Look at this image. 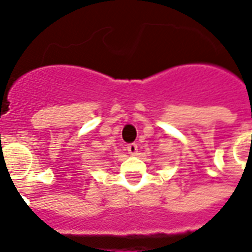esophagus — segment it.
Wrapping results in <instances>:
<instances>
[{
    "label": "esophagus",
    "instance_id": "esophagus-1",
    "mask_svg": "<svg viewBox=\"0 0 252 252\" xmlns=\"http://www.w3.org/2000/svg\"><path fill=\"white\" fill-rule=\"evenodd\" d=\"M127 151L131 156H135L136 153H138V144H135V143H131V144H128Z\"/></svg>",
    "mask_w": 252,
    "mask_h": 252
}]
</instances>
